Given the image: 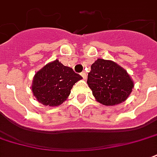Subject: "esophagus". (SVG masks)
Instances as JSON below:
<instances>
[{
  "label": "esophagus",
  "mask_w": 157,
  "mask_h": 157,
  "mask_svg": "<svg viewBox=\"0 0 157 157\" xmlns=\"http://www.w3.org/2000/svg\"><path fill=\"white\" fill-rule=\"evenodd\" d=\"M81 75H82V78L85 79V80L86 79V76H87V75H86V73L84 72V71H83V72L81 73Z\"/></svg>",
  "instance_id": "34e87169"
}]
</instances>
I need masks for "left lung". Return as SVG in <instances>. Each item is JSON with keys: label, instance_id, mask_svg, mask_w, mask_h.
<instances>
[{"label": "left lung", "instance_id": "obj_1", "mask_svg": "<svg viewBox=\"0 0 157 157\" xmlns=\"http://www.w3.org/2000/svg\"><path fill=\"white\" fill-rule=\"evenodd\" d=\"M87 84L96 101L105 105L125 101L134 86L126 70L114 61L104 59H97L91 65Z\"/></svg>", "mask_w": 157, "mask_h": 157}]
</instances>
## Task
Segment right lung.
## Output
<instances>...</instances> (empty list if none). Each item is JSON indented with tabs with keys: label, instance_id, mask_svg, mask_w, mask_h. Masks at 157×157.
<instances>
[{
	"label": "right lung",
	"instance_id": "add662e5",
	"mask_svg": "<svg viewBox=\"0 0 157 157\" xmlns=\"http://www.w3.org/2000/svg\"><path fill=\"white\" fill-rule=\"evenodd\" d=\"M82 77L58 60L46 64L38 71L31 86L33 95L45 105L56 106L62 104L71 93L75 82Z\"/></svg>",
	"mask_w": 157,
	"mask_h": 157
}]
</instances>
